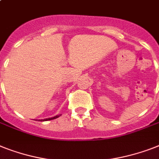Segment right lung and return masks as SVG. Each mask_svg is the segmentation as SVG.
Instances as JSON below:
<instances>
[{
  "instance_id": "obj_1",
  "label": "right lung",
  "mask_w": 159,
  "mask_h": 159,
  "mask_svg": "<svg viewBox=\"0 0 159 159\" xmlns=\"http://www.w3.org/2000/svg\"><path fill=\"white\" fill-rule=\"evenodd\" d=\"M59 116H61V114L60 115H57V116H55V117H50V118H46V119H43V120H41V121H50V120H52V119H55V118H57V117H59Z\"/></svg>"
}]
</instances>
